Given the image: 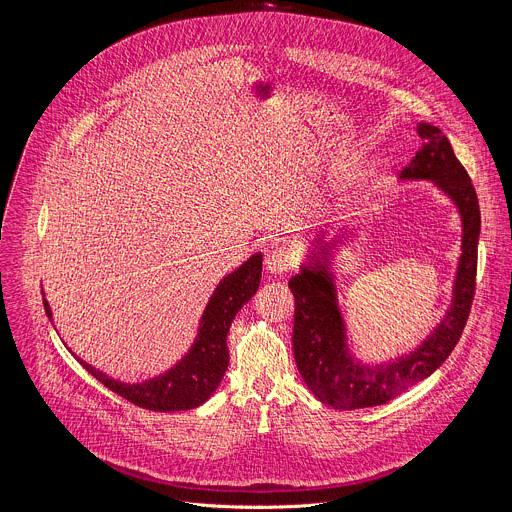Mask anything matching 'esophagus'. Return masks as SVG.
Instances as JSON below:
<instances>
[{
  "label": "esophagus",
  "mask_w": 512,
  "mask_h": 512,
  "mask_svg": "<svg viewBox=\"0 0 512 512\" xmlns=\"http://www.w3.org/2000/svg\"><path fill=\"white\" fill-rule=\"evenodd\" d=\"M293 267V257L285 249H275L265 257V269L273 275H281Z\"/></svg>",
  "instance_id": "obj_1"
}]
</instances>
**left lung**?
<instances>
[{
	"label": "left lung",
	"instance_id": "obj_1",
	"mask_svg": "<svg viewBox=\"0 0 512 512\" xmlns=\"http://www.w3.org/2000/svg\"><path fill=\"white\" fill-rule=\"evenodd\" d=\"M418 136L424 144L400 173V181H430L454 203L462 227L452 301L424 342L412 352L382 364L362 362L352 352L331 263L339 247L354 237L356 229H339L331 241H325L327 231H317L305 261L299 265V273L289 279V289L295 297L293 356L297 370L315 398L337 410L386 404L426 380L458 344L470 313L480 237L476 191L438 126L418 122Z\"/></svg>",
	"mask_w": 512,
	"mask_h": 512
}]
</instances>
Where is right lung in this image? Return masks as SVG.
Returning <instances> with one entry per match:
<instances>
[{
	"label": "right lung",
	"mask_w": 512,
	"mask_h": 512,
	"mask_svg": "<svg viewBox=\"0 0 512 512\" xmlns=\"http://www.w3.org/2000/svg\"><path fill=\"white\" fill-rule=\"evenodd\" d=\"M261 267L263 255L255 253L241 267L219 281L201 315L199 331L191 350L160 376L138 384H126L106 376L80 358L76 360L100 384L140 408L154 412H179L205 404L215 394L227 372L229 327L239 309L257 293ZM44 307L46 315L52 319V309L46 299Z\"/></svg>",
	"instance_id": "1"
}]
</instances>
